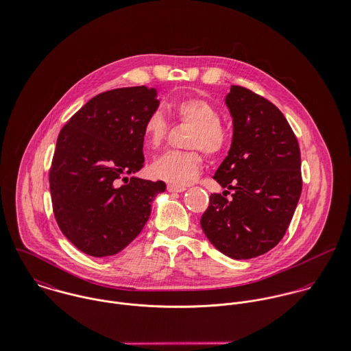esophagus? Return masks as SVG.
Wrapping results in <instances>:
<instances>
[{
    "mask_svg": "<svg viewBox=\"0 0 351 351\" xmlns=\"http://www.w3.org/2000/svg\"><path fill=\"white\" fill-rule=\"evenodd\" d=\"M167 191L170 193H181V192H185L186 188L184 186H176V185H167Z\"/></svg>",
    "mask_w": 351,
    "mask_h": 351,
    "instance_id": "obj_1",
    "label": "esophagus"
}]
</instances>
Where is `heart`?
I'll return each instance as SVG.
<instances>
[{
  "label": "heart",
  "mask_w": 351,
  "mask_h": 351,
  "mask_svg": "<svg viewBox=\"0 0 351 351\" xmlns=\"http://www.w3.org/2000/svg\"><path fill=\"white\" fill-rule=\"evenodd\" d=\"M174 114L184 123L195 125L189 147L201 149L208 155L224 150L228 134L220 123L217 109L202 99H186L173 105ZM169 124L160 112H152L145 121L143 141L151 151L158 150L166 141ZM152 177L176 186L195 182L202 170V156L199 151H169L156 158L151 165Z\"/></svg>",
  "instance_id": "heart-1"
}]
</instances>
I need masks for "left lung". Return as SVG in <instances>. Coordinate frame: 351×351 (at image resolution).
Returning <instances> with one entry per match:
<instances>
[{
  "label": "left lung",
  "instance_id": "obj_1",
  "mask_svg": "<svg viewBox=\"0 0 351 351\" xmlns=\"http://www.w3.org/2000/svg\"><path fill=\"white\" fill-rule=\"evenodd\" d=\"M232 142L213 178L233 199L210 195L200 224L208 241L232 259L262 255L285 235L300 199L298 139L270 101L232 85L226 96Z\"/></svg>",
  "mask_w": 351,
  "mask_h": 351
}]
</instances>
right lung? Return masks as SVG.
Here are the masks:
<instances>
[{"mask_svg": "<svg viewBox=\"0 0 351 351\" xmlns=\"http://www.w3.org/2000/svg\"><path fill=\"white\" fill-rule=\"evenodd\" d=\"M156 96L147 86L104 92L58 136L50 170L53 215L63 235L88 255L109 256L127 247L166 189L163 181L135 176L145 165L143 127L159 106Z\"/></svg>", "mask_w": 351, "mask_h": 351, "instance_id": "add662e5", "label": "right lung"}]
</instances>
